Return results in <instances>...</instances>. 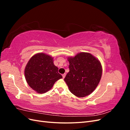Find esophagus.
I'll return each instance as SVG.
<instances>
[{"label":"esophagus","instance_id":"obj_1","mask_svg":"<svg viewBox=\"0 0 130 130\" xmlns=\"http://www.w3.org/2000/svg\"><path fill=\"white\" fill-rule=\"evenodd\" d=\"M66 74H62V77H63V78H64V77H65V76H66Z\"/></svg>","mask_w":130,"mask_h":130}]
</instances>
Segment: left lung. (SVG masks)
Wrapping results in <instances>:
<instances>
[{
    "mask_svg": "<svg viewBox=\"0 0 130 130\" xmlns=\"http://www.w3.org/2000/svg\"><path fill=\"white\" fill-rule=\"evenodd\" d=\"M69 72L64 80L70 92L78 98L92 93L102 75V66L98 59L88 53H80L68 58Z\"/></svg>",
    "mask_w": 130,
    "mask_h": 130,
    "instance_id": "8db88e82",
    "label": "left lung"
}]
</instances>
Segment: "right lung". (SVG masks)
I'll return each mask as SVG.
<instances>
[{"instance_id": "1", "label": "right lung", "mask_w": 130, "mask_h": 130, "mask_svg": "<svg viewBox=\"0 0 130 130\" xmlns=\"http://www.w3.org/2000/svg\"><path fill=\"white\" fill-rule=\"evenodd\" d=\"M54 64L53 58L44 53H38L31 57L25 67V79L30 87L43 94L52 89L56 81L62 78Z\"/></svg>"}]
</instances>
